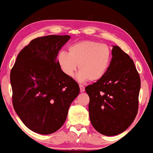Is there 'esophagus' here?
I'll list each match as a JSON object with an SVG mask.
<instances>
[{
  "label": "esophagus",
  "mask_w": 153,
  "mask_h": 153,
  "mask_svg": "<svg viewBox=\"0 0 153 153\" xmlns=\"http://www.w3.org/2000/svg\"><path fill=\"white\" fill-rule=\"evenodd\" d=\"M79 88H80V92H81V93H83V92L85 91V88H84V86H83V85H79Z\"/></svg>",
  "instance_id": "1"
}]
</instances>
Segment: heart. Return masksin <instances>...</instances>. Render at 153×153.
<instances>
[{"label": "heart", "instance_id": "1", "mask_svg": "<svg viewBox=\"0 0 153 153\" xmlns=\"http://www.w3.org/2000/svg\"><path fill=\"white\" fill-rule=\"evenodd\" d=\"M111 62V51L104 44L95 41H82L68 47V53L61 51L57 56L60 70L72 77L79 65L77 79L81 82L100 81L107 72Z\"/></svg>", "mask_w": 153, "mask_h": 153}]
</instances>
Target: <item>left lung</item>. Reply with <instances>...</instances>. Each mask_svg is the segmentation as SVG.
<instances>
[{"label":"left lung","instance_id":"left-lung-1","mask_svg":"<svg viewBox=\"0 0 153 153\" xmlns=\"http://www.w3.org/2000/svg\"><path fill=\"white\" fill-rule=\"evenodd\" d=\"M141 80L130 57L113 46L109 69L103 78L85 87L89 116L102 134L116 136L126 130L138 112Z\"/></svg>","mask_w":153,"mask_h":153}]
</instances>
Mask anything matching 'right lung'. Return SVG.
<instances>
[{"mask_svg":"<svg viewBox=\"0 0 153 153\" xmlns=\"http://www.w3.org/2000/svg\"><path fill=\"white\" fill-rule=\"evenodd\" d=\"M70 39V35H48L33 39L19 53L11 70L14 108L23 123L36 133L58 130L80 91L57 62L58 52Z\"/></svg>","mask_w":153,"mask_h":153,"instance_id":"1","label":"right lung"}]
</instances>
